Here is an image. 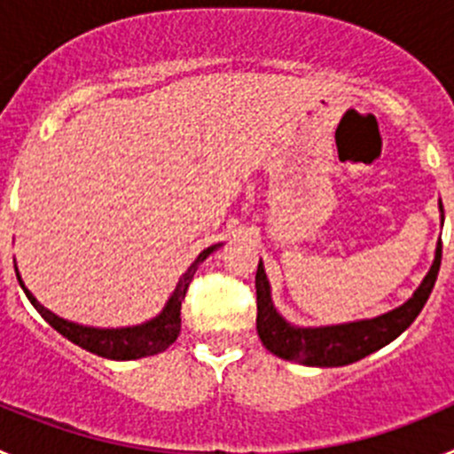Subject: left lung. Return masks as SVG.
<instances>
[{
    "label": "left lung",
    "mask_w": 454,
    "mask_h": 454,
    "mask_svg": "<svg viewBox=\"0 0 454 454\" xmlns=\"http://www.w3.org/2000/svg\"><path fill=\"white\" fill-rule=\"evenodd\" d=\"M441 214H443V204H441ZM439 268L441 240L430 272L425 275L423 284L414 293V298H409L403 307L371 320L316 327V330L307 327L304 330V327H293L277 314L270 302V286H268L266 272L259 263V268H256V332H259L263 346L272 355L282 356L286 362L318 368L346 366V364L359 362L371 352L391 343L393 339H398L409 325L414 323L420 309L430 298L432 288H434Z\"/></svg>",
    "instance_id": "left-lung-1"
}]
</instances>
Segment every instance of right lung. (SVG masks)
I'll use <instances>...</instances> for the list:
<instances>
[{
  "mask_svg": "<svg viewBox=\"0 0 454 454\" xmlns=\"http://www.w3.org/2000/svg\"><path fill=\"white\" fill-rule=\"evenodd\" d=\"M211 252H214V247H207L204 252H200L195 263L182 275L177 288H175L172 298L168 300L166 309H163L161 314L156 316L154 320H150V323L136 325V327H124V330H95V327H83V325L67 323V320L59 318L56 314L47 311V309L24 288L20 275L18 279L20 286L27 293V298H29L31 304L38 309V314L43 316L59 334H63L67 340L77 343L79 348L92 352V355L124 362V359H140V356H150L156 355V352H163L168 346H172V343L177 340L179 332H182V302L184 298H186L188 284H191L192 275H195L200 263H202Z\"/></svg>",
  "mask_w": 454,
  "mask_h": 454,
  "instance_id": "add662e5",
  "label": "right lung"
}]
</instances>
